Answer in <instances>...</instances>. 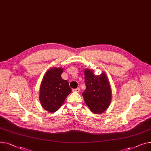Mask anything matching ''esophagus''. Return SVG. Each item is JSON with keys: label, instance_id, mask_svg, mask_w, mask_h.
I'll return each instance as SVG.
<instances>
[{"label": "esophagus", "instance_id": "obj_1", "mask_svg": "<svg viewBox=\"0 0 151 151\" xmlns=\"http://www.w3.org/2000/svg\"><path fill=\"white\" fill-rule=\"evenodd\" d=\"M79 88H75V89H73V92H79Z\"/></svg>", "mask_w": 151, "mask_h": 151}]
</instances>
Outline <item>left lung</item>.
Masks as SVG:
<instances>
[{
	"mask_svg": "<svg viewBox=\"0 0 151 151\" xmlns=\"http://www.w3.org/2000/svg\"><path fill=\"white\" fill-rule=\"evenodd\" d=\"M86 88L83 93L86 104L95 114L103 113L109 106L112 99V90L109 79L103 72L95 75L93 70H84Z\"/></svg>",
	"mask_w": 151,
	"mask_h": 151,
	"instance_id": "8db88e82",
	"label": "left lung"
}]
</instances>
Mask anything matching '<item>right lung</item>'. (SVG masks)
Instances as JSON below:
<instances>
[{
	"instance_id": "add662e5",
	"label": "right lung",
	"mask_w": 151,
	"mask_h": 151,
	"mask_svg": "<svg viewBox=\"0 0 151 151\" xmlns=\"http://www.w3.org/2000/svg\"><path fill=\"white\" fill-rule=\"evenodd\" d=\"M63 72V68H51L42 79L39 88V101L47 112H56L72 92L68 81L61 78Z\"/></svg>"
}]
</instances>
